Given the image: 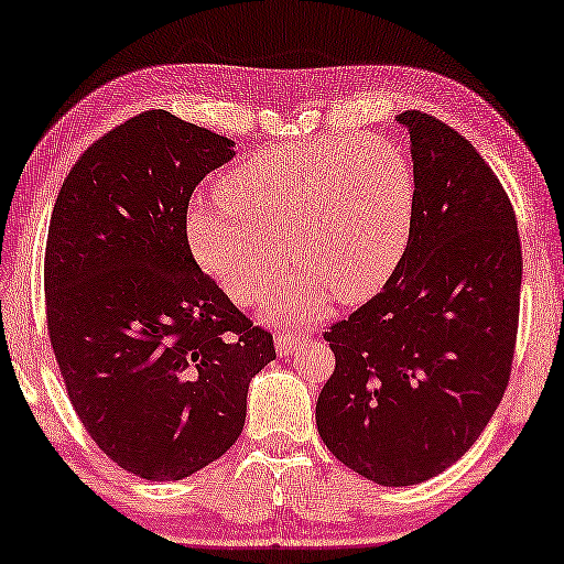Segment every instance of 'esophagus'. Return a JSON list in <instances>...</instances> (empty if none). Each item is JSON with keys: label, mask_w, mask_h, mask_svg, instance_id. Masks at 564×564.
Masks as SVG:
<instances>
[{"label": "esophagus", "mask_w": 564, "mask_h": 564, "mask_svg": "<svg viewBox=\"0 0 564 564\" xmlns=\"http://www.w3.org/2000/svg\"><path fill=\"white\" fill-rule=\"evenodd\" d=\"M308 337L301 333V329L296 327H284L278 333V337H274V347H278V354L280 356H290L299 345H304Z\"/></svg>", "instance_id": "1"}]
</instances>
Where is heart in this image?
<instances>
[{
	"label": "heart",
	"mask_w": 564,
	"mask_h": 564,
	"mask_svg": "<svg viewBox=\"0 0 564 564\" xmlns=\"http://www.w3.org/2000/svg\"><path fill=\"white\" fill-rule=\"evenodd\" d=\"M416 172L382 135L333 133L258 150L191 205L198 263L239 304L278 278L290 246L299 272L272 299V318L318 321L329 292L356 304L400 268L416 217Z\"/></svg>",
	"instance_id": "1"
}]
</instances>
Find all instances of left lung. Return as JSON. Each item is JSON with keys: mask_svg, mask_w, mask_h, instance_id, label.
Returning a JSON list of instances; mask_svg holds the SVG:
<instances>
[{"mask_svg": "<svg viewBox=\"0 0 564 564\" xmlns=\"http://www.w3.org/2000/svg\"><path fill=\"white\" fill-rule=\"evenodd\" d=\"M416 217L400 268L325 333L335 351L315 404L333 455L380 486H416L484 433L510 380L521 292L517 217L476 148L406 109Z\"/></svg>", "mask_w": 564, "mask_h": 564, "instance_id": "left-lung-1", "label": "left lung"}]
</instances>
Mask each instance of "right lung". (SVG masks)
<instances>
[{"label": "right lung", "mask_w": 564, "mask_h": 564, "mask_svg": "<svg viewBox=\"0 0 564 564\" xmlns=\"http://www.w3.org/2000/svg\"><path fill=\"white\" fill-rule=\"evenodd\" d=\"M235 141L150 109L95 141L64 178L45 249L47 329L80 423L123 471L178 480L237 443L246 394L274 359L205 274L186 210Z\"/></svg>", "instance_id": "1"}]
</instances>
